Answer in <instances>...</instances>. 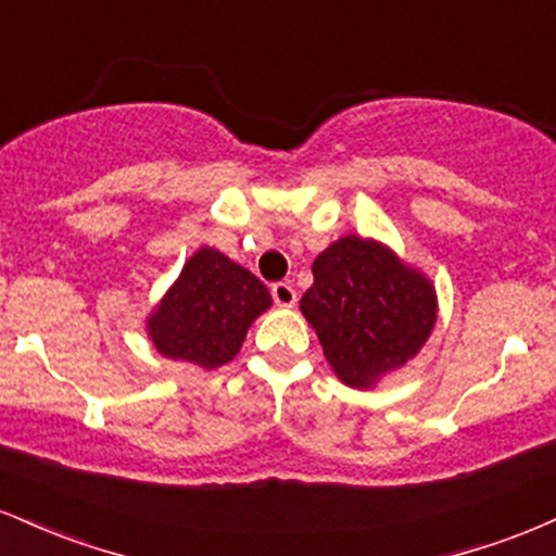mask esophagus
Here are the masks:
<instances>
[{
	"label": "esophagus",
	"mask_w": 556,
	"mask_h": 556,
	"mask_svg": "<svg viewBox=\"0 0 556 556\" xmlns=\"http://www.w3.org/2000/svg\"><path fill=\"white\" fill-rule=\"evenodd\" d=\"M271 298H274V303L279 305V308H292V305L298 303V292L290 282L271 285Z\"/></svg>",
	"instance_id": "esophagus-1"
}]
</instances>
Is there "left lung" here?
Masks as SVG:
<instances>
[{
	"instance_id": "1",
	"label": "left lung",
	"mask_w": 556,
	"mask_h": 556,
	"mask_svg": "<svg viewBox=\"0 0 556 556\" xmlns=\"http://www.w3.org/2000/svg\"><path fill=\"white\" fill-rule=\"evenodd\" d=\"M300 311L334 374L363 389L416 358L437 321V295L381 242L348 235L314 261Z\"/></svg>"
}]
</instances>
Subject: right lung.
Here are the masks:
<instances>
[{
    "label": "right lung",
    "instance_id": "obj_1",
    "mask_svg": "<svg viewBox=\"0 0 556 556\" xmlns=\"http://www.w3.org/2000/svg\"><path fill=\"white\" fill-rule=\"evenodd\" d=\"M269 305V290L256 274L201 248L149 318V334L167 358L216 368L238 355L253 318Z\"/></svg>",
    "mask_w": 556,
    "mask_h": 556
}]
</instances>
